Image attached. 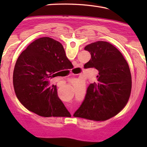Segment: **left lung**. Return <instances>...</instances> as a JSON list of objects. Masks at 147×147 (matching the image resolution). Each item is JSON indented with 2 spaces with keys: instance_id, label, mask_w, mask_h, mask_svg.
Instances as JSON below:
<instances>
[{
  "instance_id": "1",
  "label": "left lung",
  "mask_w": 147,
  "mask_h": 147,
  "mask_svg": "<svg viewBox=\"0 0 147 147\" xmlns=\"http://www.w3.org/2000/svg\"><path fill=\"white\" fill-rule=\"evenodd\" d=\"M85 50L91 59L84 65L98 71V82L87 88L85 98L74 116L102 121L115 116L127 104L131 90V75L126 59L110 43L98 41Z\"/></svg>"
}]
</instances>
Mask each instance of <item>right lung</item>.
Returning a JSON list of instances; mask_svg holds the SVG:
<instances>
[{
	"instance_id": "add662e5",
	"label": "right lung",
	"mask_w": 147,
	"mask_h": 147,
	"mask_svg": "<svg viewBox=\"0 0 147 147\" xmlns=\"http://www.w3.org/2000/svg\"><path fill=\"white\" fill-rule=\"evenodd\" d=\"M71 65L60 42L45 36L31 43L19 56L14 69L13 85L18 100L40 116L69 117L57 86L50 80Z\"/></svg>"
}]
</instances>
